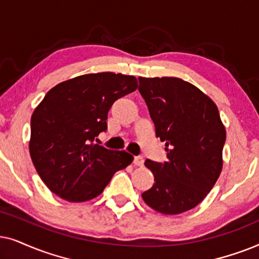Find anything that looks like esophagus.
Here are the masks:
<instances>
[{
    "label": "esophagus",
    "mask_w": 259,
    "mask_h": 259,
    "mask_svg": "<svg viewBox=\"0 0 259 259\" xmlns=\"http://www.w3.org/2000/svg\"><path fill=\"white\" fill-rule=\"evenodd\" d=\"M143 157L142 156H135L134 157V163H135V165H139V167H142L143 165Z\"/></svg>",
    "instance_id": "1"
}]
</instances>
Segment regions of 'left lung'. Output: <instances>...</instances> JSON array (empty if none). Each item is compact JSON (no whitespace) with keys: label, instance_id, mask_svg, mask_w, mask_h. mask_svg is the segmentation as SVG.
I'll use <instances>...</instances> for the list:
<instances>
[{"label":"left lung","instance_id":"left-lung-1","mask_svg":"<svg viewBox=\"0 0 259 259\" xmlns=\"http://www.w3.org/2000/svg\"><path fill=\"white\" fill-rule=\"evenodd\" d=\"M139 80L168 157L164 163L144 162L155 182L142 198L158 213L180 214L198 206L218 180L225 126L215 103L191 82L175 77Z\"/></svg>","mask_w":259,"mask_h":259}]
</instances>
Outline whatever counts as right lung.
Wrapping results in <instances>:
<instances>
[{
    "label": "right lung",
    "instance_id": "1",
    "mask_svg": "<svg viewBox=\"0 0 259 259\" xmlns=\"http://www.w3.org/2000/svg\"><path fill=\"white\" fill-rule=\"evenodd\" d=\"M137 86L134 75L102 72L68 79L47 92L30 119L29 153L51 192L70 202L88 201L132 163L133 155L106 149L95 139L108 127L113 103Z\"/></svg>",
    "mask_w": 259,
    "mask_h": 259
}]
</instances>
